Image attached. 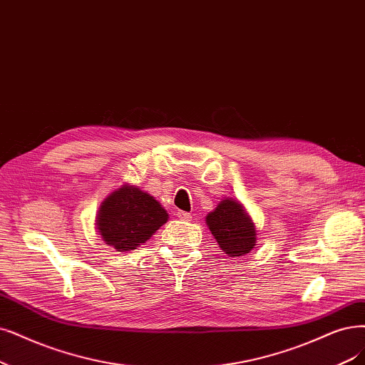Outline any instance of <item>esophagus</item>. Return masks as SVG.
<instances>
[{
    "label": "esophagus",
    "instance_id": "esophagus-1",
    "mask_svg": "<svg viewBox=\"0 0 365 365\" xmlns=\"http://www.w3.org/2000/svg\"><path fill=\"white\" fill-rule=\"evenodd\" d=\"M178 218L179 220H182V221H191V218H192V215L191 213H187V212H183V210H178Z\"/></svg>",
    "mask_w": 365,
    "mask_h": 365
}]
</instances>
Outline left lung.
Instances as JSON below:
<instances>
[{"label":"left lung","instance_id":"obj_1","mask_svg":"<svg viewBox=\"0 0 365 365\" xmlns=\"http://www.w3.org/2000/svg\"><path fill=\"white\" fill-rule=\"evenodd\" d=\"M206 224L220 248L230 257H242L255 248L257 230L240 201L224 198L207 213Z\"/></svg>","mask_w":365,"mask_h":365}]
</instances>
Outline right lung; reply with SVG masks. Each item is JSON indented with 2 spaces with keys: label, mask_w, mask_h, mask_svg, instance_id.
I'll return each mask as SVG.
<instances>
[{
  "label": "right lung",
  "mask_w": 365,
  "mask_h": 365,
  "mask_svg": "<svg viewBox=\"0 0 365 365\" xmlns=\"http://www.w3.org/2000/svg\"><path fill=\"white\" fill-rule=\"evenodd\" d=\"M167 221L168 213L155 197L123 183L102 201L96 230L105 245L121 252L145 244Z\"/></svg>",
  "instance_id": "1"
}]
</instances>
